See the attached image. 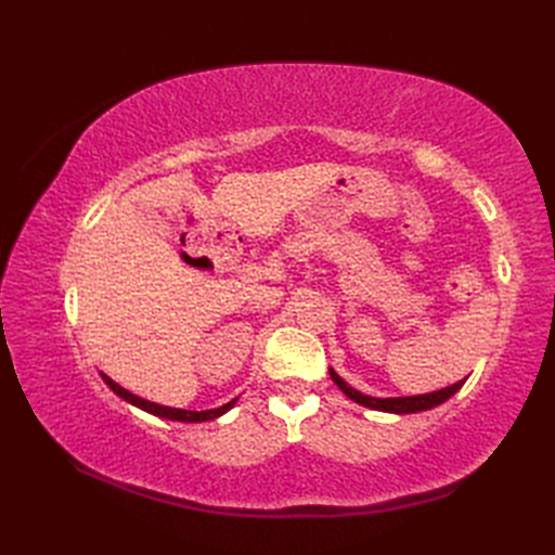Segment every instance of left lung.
Segmentation results:
<instances>
[{
	"instance_id": "8db88e82",
	"label": "left lung",
	"mask_w": 555,
	"mask_h": 555,
	"mask_svg": "<svg viewBox=\"0 0 555 555\" xmlns=\"http://www.w3.org/2000/svg\"><path fill=\"white\" fill-rule=\"evenodd\" d=\"M331 379L340 386L343 393L349 396L351 400H357L359 405L363 408H373V410H382V412H396V414H412V412H422V410H430L435 405H440V402H444L447 398H451L453 393H456L463 382H456L447 386V389H440V391H433V393H422V396H405V398H373V396H363L361 391L351 389V386L340 377L335 375L331 371Z\"/></svg>"
}]
</instances>
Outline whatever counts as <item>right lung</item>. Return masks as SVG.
Here are the masks:
<instances>
[{"label": "right lung", "mask_w": 555, "mask_h": 555, "mask_svg": "<svg viewBox=\"0 0 555 555\" xmlns=\"http://www.w3.org/2000/svg\"><path fill=\"white\" fill-rule=\"evenodd\" d=\"M102 377H104V382L111 386V389L120 396V398H125L127 402H131V405H137V408H141V410H145V412H150V414H155V416H162V418H171V422H210V418H217L220 414H224L227 410H231L233 408V402L236 400H231V402H227V405H222V408H217V410H204V412H192V410H176V408H164V405H157V402H150V400H145V398H139V396H133L131 391H127V389H122L120 384H115L108 375H104L102 373Z\"/></svg>", "instance_id": "obj_1"}]
</instances>
